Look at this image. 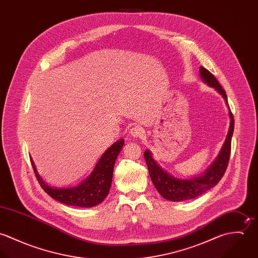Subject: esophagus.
Wrapping results in <instances>:
<instances>
[{"mask_svg": "<svg viewBox=\"0 0 258 258\" xmlns=\"http://www.w3.org/2000/svg\"><path fill=\"white\" fill-rule=\"evenodd\" d=\"M130 134H131V136H132V137H134V138H138V137H141V136L144 134V131H143V129H142L141 127H139V126H135V127L131 128V130H130Z\"/></svg>", "mask_w": 258, "mask_h": 258, "instance_id": "1", "label": "esophagus"}]
</instances>
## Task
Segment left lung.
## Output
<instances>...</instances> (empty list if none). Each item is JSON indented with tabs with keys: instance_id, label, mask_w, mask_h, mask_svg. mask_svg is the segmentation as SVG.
I'll return each instance as SVG.
<instances>
[{
	"instance_id": "left-lung-1",
	"label": "left lung",
	"mask_w": 258,
	"mask_h": 258,
	"mask_svg": "<svg viewBox=\"0 0 258 258\" xmlns=\"http://www.w3.org/2000/svg\"><path fill=\"white\" fill-rule=\"evenodd\" d=\"M200 74L202 80L209 86L214 87L225 100L230 118L229 129L225 141L220 151V154L218 155L214 163L207 169V171L203 175L199 177H194L191 179H178L171 176L156 163V161L152 158V153L149 150L144 152L149 174L153 184L164 199L172 202H182L195 199L214 187L221 181L229 161L231 137L234 128V119L227 103L225 91L221 87L218 79L208 70L201 67Z\"/></svg>"
}]
</instances>
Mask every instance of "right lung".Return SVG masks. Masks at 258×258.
Instances as JSON below:
<instances>
[{"label": "right lung", "mask_w": 258, "mask_h": 258, "mask_svg": "<svg viewBox=\"0 0 258 258\" xmlns=\"http://www.w3.org/2000/svg\"><path fill=\"white\" fill-rule=\"evenodd\" d=\"M123 145V139H120L111 145L99 159L90 176L81 184L73 187L49 186L46 183H44V181L37 173L32 158L31 162L40 186L53 200H56L57 202L68 206L91 208L102 203L107 197L110 190L115 161Z\"/></svg>", "instance_id": "add662e5"}]
</instances>
